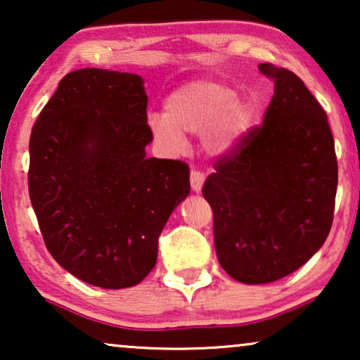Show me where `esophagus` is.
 <instances>
[{
  "label": "esophagus",
  "mask_w": 360,
  "mask_h": 360,
  "mask_svg": "<svg viewBox=\"0 0 360 360\" xmlns=\"http://www.w3.org/2000/svg\"><path fill=\"white\" fill-rule=\"evenodd\" d=\"M203 184H205V175L198 170H191V174H190L191 190H193L195 193H200L201 188H203Z\"/></svg>",
  "instance_id": "esophagus-1"
}]
</instances>
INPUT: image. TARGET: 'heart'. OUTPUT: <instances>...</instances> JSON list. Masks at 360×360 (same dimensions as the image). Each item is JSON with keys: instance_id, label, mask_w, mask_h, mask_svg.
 Masks as SVG:
<instances>
[{"instance_id": "heart-1", "label": "heart", "mask_w": 360, "mask_h": 360, "mask_svg": "<svg viewBox=\"0 0 360 360\" xmlns=\"http://www.w3.org/2000/svg\"><path fill=\"white\" fill-rule=\"evenodd\" d=\"M254 121V106L236 95L231 83L201 77L184 83L167 96L165 115L152 112L149 129L154 139L170 152L185 149L184 134H201L205 150L223 157L243 144Z\"/></svg>"}]
</instances>
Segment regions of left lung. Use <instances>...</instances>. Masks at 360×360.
I'll return each mask as SVG.
<instances>
[{
  "mask_svg": "<svg viewBox=\"0 0 360 360\" xmlns=\"http://www.w3.org/2000/svg\"><path fill=\"white\" fill-rule=\"evenodd\" d=\"M274 82L264 124L216 162L203 186L214 248L229 277L270 283L307 264L326 240L338 190L328 116L287 68L260 63Z\"/></svg>",
  "mask_w": 360,
  "mask_h": 360,
  "instance_id": "left-lung-1",
  "label": "left lung"
}]
</instances>
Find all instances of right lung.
Segmentation results:
<instances>
[{
  "instance_id": "add662e5",
  "label": "right lung",
  "mask_w": 360,
  "mask_h": 360,
  "mask_svg": "<svg viewBox=\"0 0 360 360\" xmlns=\"http://www.w3.org/2000/svg\"><path fill=\"white\" fill-rule=\"evenodd\" d=\"M144 80L82 68L58 83L29 141V196L49 252L95 287H134L190 193L188 165L146 155Z\"/></svg>"
}]
</instances>
